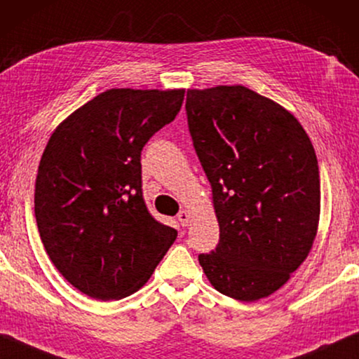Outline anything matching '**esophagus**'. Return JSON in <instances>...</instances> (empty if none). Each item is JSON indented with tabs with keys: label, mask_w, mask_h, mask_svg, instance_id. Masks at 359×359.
I'll use <instances>...</instances> for the list:
<instances>
[{
	"label": "esophagus",
	"mask_w": 359,
	"mask_h": 359,
	"mask_svg": "<svg viewBox=\"0 0 359 359\" xmlns=\"http://www.w3.org/2000/svg\"><path fill=\"white\" fill-rule=\"evenodd\" d=\"M177 221L180 222L182 227H187L190 224V212L182 210L179 214H177Z\"/></svg>",
	"instance_id": "1"
}]
</instances>
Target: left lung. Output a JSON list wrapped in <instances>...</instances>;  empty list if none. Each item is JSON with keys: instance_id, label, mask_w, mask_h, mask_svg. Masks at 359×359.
Here are the masks:
<instances>
[{"instance_id": "1", "label": "left lung", "mask_w": 359, "mask_h": 359, "mask_svg": "<svg viewBox=\"0 0 359 359\" xmlns=\"http://www.w3.org/2000/svg\"><path fill=\"white\" fill-rule=\"evenodd\" d=\"M185 109L219 222L216 250L198 261L222 295L269 297L306 259L318 232L313 143L295 116L242 85L189 90Z\"/></svg>"}]
</instances>
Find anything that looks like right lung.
I'll return each mask as SVG.
<instances>
[{"instance_id":"right-lung-1","label":"right lung","mask_w":359,"mask_h":359,"mask_svg":"<svg viewBox=\"0 0 359 359\" xmlns=\"http://www.w3.org/2000/svg\"><path fill=\"white\" fill-rule=\"evenodd\" d=\"M185 90L112 88L62 121L35 182V217L64 279L95 299L145 285L177 238L142 194V149L172 122Z\"/></svg>"}]
</instances>
